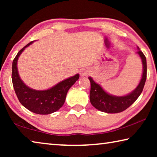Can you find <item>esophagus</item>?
<instances>
[{"instance_id":"34e87169","label":"esophagus","mask_w":157,"mask_h":157,"mask_svg":"<svg viewBox=\"0 0 157 157\" xmlns=\"http://www.w3.org/2000/svg\"><path fill=\"white\" fill-rule=\"evenodd\" d=\"M89 74V70L88 68H83L80 72V75L82 77L86 76V75H88Z\"/></svg>"}]
</instances>
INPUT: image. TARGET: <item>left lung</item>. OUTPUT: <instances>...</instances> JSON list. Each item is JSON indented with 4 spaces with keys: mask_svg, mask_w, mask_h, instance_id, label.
Masks as SVG:
<instances>
[{
    "mask_svg": "<svg viewBox=\"0 0 157 157\" xmlns=\"http://www.w3.org/2000/svg\"><path fill=\"white\" fill-rule=\"evenodd\" d=\"M137 54L142 61L143 73L138 86L132 92L123 96H117L108 94L100 84L96 83L91 77H89L91 82L90 102L98 110L108 113H120L130 107L141 94L147 78V62L144 54L138 47Z\"/></svg>",
    "mask_w": 157,
    "mask_h": 157,
    "instance_id": "8db88e82",
    "label": "left lung"
}]
</instances>
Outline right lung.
Returning a JSON list of instances; mask_svg holds the SVG:
<instances>
[{
    "label": "right lung",
    "instance_id": "obj_1",
    "mask_svg": "<svg viewBox=\"0 0 157 157\" xmlns=\"http://www.w3.org/2000/svg\"><path fill=\"white\" fill-rule=\"evenodd\" d=\"M31 41L23 47L12 62V79L16 94L23 107L34 113L50 114L54 113L64 104L67 92L73 85L78 80L79 74L71 77L47 90H35L28 86L19 76L17 68L18 57L26 48L33 43Z\"/></svg>",
    "mask_w": 157,
    "mask_h": 157
}]
</instances>
